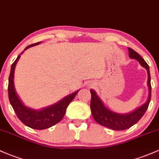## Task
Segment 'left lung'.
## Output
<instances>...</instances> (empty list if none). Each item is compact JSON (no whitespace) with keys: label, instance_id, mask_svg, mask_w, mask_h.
I'll list each match as a JSON object with an SVG mask.
<instances>
[{"label":"left lung","instance_id":"obj_1","mask_svg":"<svg viewBox=\"0 0 159 159\" xmlns=\"http://www.w3.org/2000/svg\"><path fill=\"white\" fill-rule=\"evenodd\" d=\"M128 51H129V57L130 58L137 60L139 64L147 70L148 96L146 103L131 113L125 114L115 113V112H113L105 106L103 102L98 98L96 93L93 89H91V91H90L92 95L90 107H91V111L93 118L100 125L110 128L114 130L127 129L128 128L132 127L133 125H134L135 124H136L140 120L141 117L144 115L145 112L146 111L148 105H149L150 100H151V77H150L148 65L137 52H135L130 48H128Z\"/></svg>","mask_w":159,"mask_h":159}]
</instances>
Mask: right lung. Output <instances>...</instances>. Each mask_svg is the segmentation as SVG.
Instances as JSON below:
<instances>
[{
    "label": "right lung",
    "mask_w": 159,
    "mask_h": 159,
    "mask_svg": "<svg viewBox=\"0 0 159 159\" xmlns=\"http://www.w3.org/2000/svg\"><path fill=\"white\" fill-rule=\"evenodd\" d=\"M40 43L41 42L27 46L25 50L28 49L29 48L32 47V46L39 45ZM20 57V54L18 56L16 61L12 64L11 73H10L9 76L8 96H9L11 105L13 107L18 118L27 127L35 129H45L52 127L62 120L66 113V107L70 103L71 101L75 98V96L79 91H76L73 94H70L57 103L54 104L52 106L42 109V110H34V109L26 107L22 102V101L20 100V98H19L17 94H16L14 87V82H13L15 66H16V63H17Z\"/></svg>",
    "instance_id": "right-lung-1"
}]
</instances>
